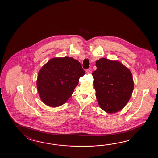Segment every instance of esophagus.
Segmentation results:
<instances>
[{
	"label": "esophagus",
	"instance_id": "obj_1",
	"mask_svg": "<svg viewBox=\"0 0 158 158\" xmlns=\"http://www.w3.org/2000/svg\"><path fill=\"white\" fill-rule=\"evenodd\" d=\"M86 72H87V73H90L92 72V69L90 68H88L87 70H86Z\"/></svg>",
	"mask_w": 158,
	"mask_h": 158
}]
</instances>
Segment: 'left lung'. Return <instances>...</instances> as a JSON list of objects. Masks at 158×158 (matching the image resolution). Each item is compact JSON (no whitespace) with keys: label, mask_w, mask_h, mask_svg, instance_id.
I'll list each match as a JSON object with an SVG mask.
<instances>
[{"label":"left lung","mask_w":158,"mask_h":158,"mask_svg":"<svg viewBox=\"0 0 158 158\" xmlns=\"http://www.w3.org/2000/svg\"><path fill=\"white\" fill-rule=\"evenodd\" d=\"M93 72V85L100 107L109 114L120 111L129 101L134 88L129 69L118 61L101 58Z\"/></svg>","instance_id":"left-lung-1"}]
</instances>
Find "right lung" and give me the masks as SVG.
I'll use <instances>...</instances> for the list:
<instances>
[{
    "label": "right lung",
    "instance_id": "obj_1",
    "mask_svg": "<svg viewBox=\"0 0 158 158\" xmlns=\"http://www.w3.org/2000/svg\"><path fill=\"white\" fill-rule=\"evenodd\" d=\"M85 74L80 63L73 57H55L40 69L37 90L44 103L53 107L64 104Z\"/></svg>",
    "mask_w": 158,
    "mask_h": 158
}]
</instances>
